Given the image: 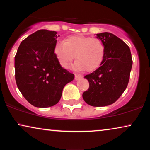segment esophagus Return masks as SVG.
<instances>
[{
  "instance_id": "34e87169",
  "label": "esophagus",
  "mask_w": 150,
  "mask_h": 150,
  "mask_svg": "<svg viewBox=\"0 0 150 150\" xmlns=\"http://www.w3.org/2000/svg\"><path fill=\"white\" fill-rule=\"evenodd\" d=\"M83 78V76L81 74H76L75 75V80L76 81H79V80Z\"/></svg>"
}]
</instances>
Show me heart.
Returning a JSON list of instances; mask_svg holds the SVG:
<instances>
[{
    "label": "heart",
    "instance_id": "obj_1",
    "mask_svg": "<svg viewBox=\"0 0 150 150\" xmlns=\"http://www.w3.org/2000/svg\"><path fill=\"white\" fill-rule=\"evenodd\" d=\"M54 54L59 64L68 68L75 55V69L92 71L98 68L104 59L105 48L98 39L84 36H69L54 45Z\"/></svg>",
    "mask_w": 150,
    "mask_h": 150
}]
</instances>
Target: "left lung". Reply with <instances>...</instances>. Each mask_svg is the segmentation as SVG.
Wrapping results in <instances>:
<instances>
[{"instance_id":"left-lung-1","label":"left lung","mask_w":150,"mask_h":150,"mask_svg":"<svg viewBox=\"0 0 150 150\" xmlns=\"http://www.w3.org/2000/svg\"><path fill=\"white\" fill-rule=\"evenodd\" d=\"M96 38L102 41L105 53L100 67L85 76L89 87L83 98L90 106H105L116 102L126 89L132 59L128 45L115 35L104 32Z\"/></svg>"}]
</instances>
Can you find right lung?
I'll list each match as a JSON object with an SVG mask.
<instances>
[{
  "mask_svg": "<svg viewBox=\"0 0 150 150\" xmlns=\"http://www.w3.org/2000/svg\"><path fill=\"white\" fill-rule=\"evenodd\" d=\"M56 31L39 30L20 44L15 56L16 84L33 106L46 108L59 102L65 85L74 74L61 67L54 54Z\"/></svg>",
  "mask_w": 150,
  "mask_h": 150,
  "instance_id": "add662e5",
  "label": "right lung"
}]
</instances>
